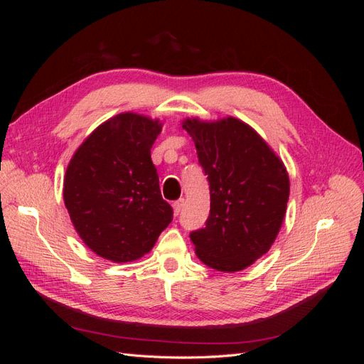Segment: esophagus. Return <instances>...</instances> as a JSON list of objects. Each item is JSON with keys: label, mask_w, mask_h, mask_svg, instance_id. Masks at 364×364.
<instances>
[{"label": "esophagus", "mask_w": 364, "mask_h": 364, "mask_svg": "<svg viewBox=\"0 0 364 364\" xmlns=\"http://www.w3.org/2000/svg\"><path fill=\"white\" fill-rule=\"evenodd\" d=\"M183 203H185L183 199H179L178 202L173 203V213H174V215H179V213L182 211V208H183Z\"/></svg>", "instance_id": "34e87169"}]
</instances>
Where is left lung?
I'll list each match as a JSON object with an SVG mask.
<instances>
[{
    "label": "left lung",
    "instance_id": "1",
    "mask_svg": "<svg viewBox=\"0 0 364 364\" xmlns=\"http://www.w3.org/2000/svg\"><path fill=\"white\" fill-rule=\"evenodd\" d=\"M209 181L211 209L191 232L196 255L218 272H240L267 253L282 226L290 179L258 132L235 117L185 118Z\"/></svg>",
    "mask_w": 364,
    "mask_h": 364
}]
</instances>
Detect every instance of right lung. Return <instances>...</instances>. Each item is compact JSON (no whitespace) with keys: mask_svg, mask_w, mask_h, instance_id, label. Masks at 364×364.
<instances>
[{"mask_svg":"<svg viewBox=\"0 0 364 364\" xmlns=\"http://www.w3.org/2000/svg\"><path fill=\"white\" fill-rule=\"evenodd\" d=\"M159 119L121 112L106 119L74 151L63 179V202L75 232L95 255L139 259L173 220L162 199L150 149Z\"/></svg>","mask_w":364,"mask_h":364,"instance_id":"right-lung-1","label":"right lung"}]
</instances>
